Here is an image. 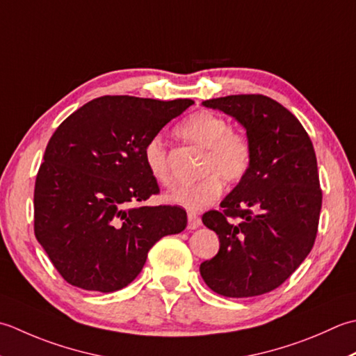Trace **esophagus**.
<instances>
[{"instance_id":"obj_1","label":"esophagus","mask_w":356,"mask_h":356,"mask_svg":"<svg viewBox=\"0 0 356 356\" xmlns=\"http://www.w3.org/2000/svg\"><path fill=\"white\" fill-rule=\"evenodd\" d=\"M201 226V218L195 213V212H188L187 213V229H198Z\"/></svg>"}]
</instances>
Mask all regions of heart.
<instances>
[{
  "label": "heart",
  "instance_id": "heart-1",
  "mask_svg": "<svg viewBox=\"0 0 356 356\" xmlns=\"http://www.w3.org/2000/svg\"><path fill=\"white\" fill-rule=\"evenodd\" d=\"M178 134L184 140L206 150L202 170L216 173L207 174L197 183L183 184L175 188L168 197L172 204L188 210H200L212 204L222 193V176L229 183H236L248 173L252 163L250 141L243 134L234 132L226 118L213 112L202 111L181 122ZM144 161L156 183L165 187L173 184L165 146L159 135L152 136L146 143Z\"/></svg>",
  "mask_w": 356,
  "mask_h": 356
}]
</instances>
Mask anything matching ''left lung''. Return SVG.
<instances>
[{
    "instance_id": "1",
    "label": "left lung",
    "mask_w": 356,
    "mask_h": 356,
    "mask_svg": "<svg viewBox=\"0 0 356 356\" xmlns=\"http://www.w3.org/2000/svg\"><path fill=\"white\" fill-rule=\"evenodd\" d=\"M202 106L244 127L252 163L221 201L222 212L202 215L220 250L201 263L200 273L218 295H263L281 286L314 248L323 201L315 150L298 118L269 97L230 95Z\"/></svg>"
}]
</instances>
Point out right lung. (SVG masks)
<instances>
[{
  "mask_svg": "<svg viewBox=\"0 0 356 356\" xmlns=\"http://www.w3.org/2000/svg\"><path fill=\"white\" fill-rule=\"evenodd\" d=\"M192 99L101 97L50 138L36 175L35 236L69 284L111 293L140 275L147 253L187 226L177 206H143L159 192L144 147Z\"/></svg>",
  "mask_w": 356,
  "mask_h": 356,
  "instance_id": "1",
  "label": "right lung"
}]
</instances>
